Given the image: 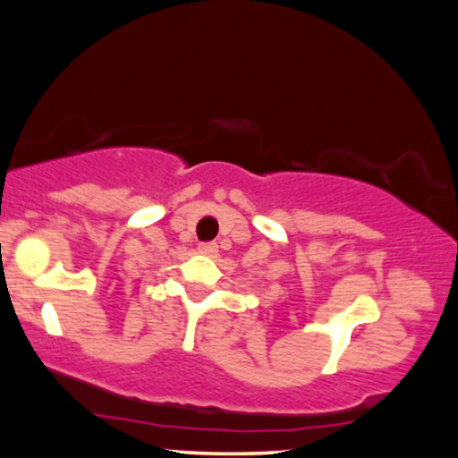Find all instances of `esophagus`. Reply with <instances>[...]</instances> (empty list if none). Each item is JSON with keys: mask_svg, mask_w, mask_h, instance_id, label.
I'll return each mask as SVG.
<instances>
[{"mask_svg": "<svg viewBox=\"0 0 458 458\" xmlns=\"http://www.w3.org/2000/svg\"><path fill=\"white\" fill-rule=\"evenodd\" d=\"M199 253L216 255L217 253V244L216 242H201V244H199Z\"/></svg>", "mask_w": 458, "mask_h": 458, "instance_id": "1", "label": "esophagus"}]
</instances>
